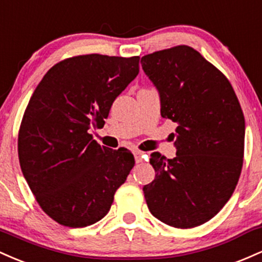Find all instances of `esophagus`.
<instances>
[{"instance_id": "esophagus-1", "label": "esophagus", "mask_w": 262, "mask_h": 262, "mask_svg": "<svg viewBox=\"0 0 262 262\" xmlns=\"http://www.w3.org/2000/svg\"><path fill=\"white\" fill-rule=\"evenodd\" d=\"M134 156H135V161H136V163H142L143 162V154H142V152L135 151Z\"/></svg>"}]
</instances>
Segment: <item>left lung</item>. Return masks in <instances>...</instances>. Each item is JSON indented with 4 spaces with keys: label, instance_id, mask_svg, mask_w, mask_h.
I'll use <instances>...</instances> for the list:
<instances>
[{
    "label": "left lung",
    "instance_id": "obj_1",
    "mask_svg": "<svg viewBox=\"0 0 262 262\" xmlns=\"http://www.w3.org/2000/svg\"><path fill=\"white\" fill-rule=\"evenodd\" d=\"M157 89L161 115L177 122V155L151 154L156 177L142 188L152 215L188 229L215 216L233 194L243 167L245 120L233 86L188 46L141 58Z\"/></svg>",
    "mask_w": 262,
    "mask_h": 262
}]
</instances>
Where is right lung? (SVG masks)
I'll use <instances>...</instances> for the list:
<instances>
[{"instance_id": "add662e5", "label": "right lung", "mask_w": 262, "mask_h": 262, "mask_svg": "<svg viewBox=\"0 0 262 262\" xmlns=\"http://www.w3.org/2000/svg\"><path fill=\"white\" fill-rule=\"evenodd\" d=\"M140 57L86 54L55 64L28 102L18 135L20 169L53 220L83 228L104 218L135 164L126 148L100 146L113 102L139 74Z\"/></svg>"}]
</instances>
